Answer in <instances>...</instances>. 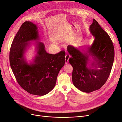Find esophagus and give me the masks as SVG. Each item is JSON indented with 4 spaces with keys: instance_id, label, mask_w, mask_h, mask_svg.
Listing matches in <instances>:
<instances>
[{
    "instance_id": "34e87169",
    "label": "esophagus",
    "mask_w": 122,
    "mask_h": 122,
    "mask_svg": "<svg viewBox=\"0 0 122 122\" xmlns=\"http://www.w3.org/2000/svg\"><path fill=\"white\" fill-rule=\"evenodd\" d=\"M69 58V57L68 56H67V55L65 56V64H67L68 63Z\"/></svg>"
}]
</instances>
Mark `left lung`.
<instances>
[{
  "label": "left lung",
  "instance_id": "1",
  "mask_svg": "<svg viewBox=\"0 0 122 122\" xmlns=\"http://www.w3.org/2000/svg\"><path fill=\"white\" fill-rule=\"evenodd\" d=\"M89 30L95 38L86 51L80 50L71 45L67 47L73 67L72 79L74 86L80 91L91 92L102 87L109 78L113 64L115 51L110 36L93 19ZM92 57L91 66L87 65Z\"/></svg>",
  "mask_w": 122,
  "mask_h": 122
}]
</instances>
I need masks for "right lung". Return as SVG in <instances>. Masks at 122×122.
Masks as SVG:
<instances>
[{"label": "right lung", "mask_w": 122, "mask_h": 122, "mask_svg": "<svg viewBox=\"0 0 122 122\" xmlns=\"http://www.w3.org/2000/svg\"><path fill=\"white\" fill-rule=\"evenodd\" d=\"M39 39L37 25L30 21L24 22L11 44L10 62L17 82L22 88L31 94L44 96L55 86L58 74L65 64V52L49 54L44 44L37 42V53L29 64L24 57L28 44Z\"/></svg>", "instance_id": "add662e5"}]
</instances>
